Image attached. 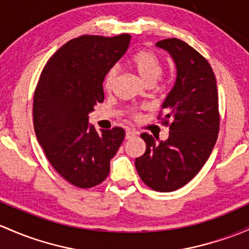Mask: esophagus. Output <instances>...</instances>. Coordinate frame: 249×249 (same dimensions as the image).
<instances>
[{
	"label": "esophagus",
	"instance_id": "obj_1",
	"mask_svg": "<svg viewBox=\"0 0 249 249\" xmlns=\"http://www.w3.org/2000/svg\"><path fill=\"white\" fill-rule=\"evenodd\" d=\"M135 136H137V132L135 131V130H126V133H125V138L126 140H130V138H133Z\"/></svg>",
	"mask_w": 249,
	"mask_h": 249
}]
</instances>
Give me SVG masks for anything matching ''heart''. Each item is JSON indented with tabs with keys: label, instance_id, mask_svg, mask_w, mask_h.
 Listing matches in <instances>:
<instances>
[{
	"label": "heart",
	"instance_id": "1",
	"mask_svg": "<svg viewBox=\"0 0 249 249\" xmlns=\"http://www.w3.org/2000/svg\"><path fill=\"white\" fill-rule=\"evenodd\" d=\"M131 63L137 71L138 76L142 78L145 83H155L163 71V67H162V63L159 59V57L148 50H141V51L133 53ZM118 72H119V69H118L117 65L109 68L104 78L105 89H112L117 80Z\"/></svg>",
	"mask_w": 249,
	"mask_h": 249
}]
</instances>
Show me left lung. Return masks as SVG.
I'll return each mask as SVG.
<instances>
[{"label": "left lung", "mask_w": 249, "mask_h": 249, "mask_svg": "<svg viewBox=\"0 0 249 249\" xmlns=\"http://www.w3.org/2000/svg\"><path fill=\"white\" fill-rule=\"evenodd\" d=\"M171 54L177 78L162 104L166 141L142 133L146 149L135 166L146 186L159 192L181 188L199 173L210 156L219 131L218 93L213 68L198 51L177 38L156 43ZM161 111V112H162Z\"/></svg>", "instance_id": "1"}]
</instances>
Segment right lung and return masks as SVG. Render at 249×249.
<instances>
[{"label": "right lung", "instance_id": "right-lung-1", "mask_svg": "<svg viewBox=\"0 0 249 249\" xmlns=\"http://www.w3.org/2000/svg\"><path fill=\"white\" fill-rule=\"evenodd\" d=\"M131 36H81L54 52L41 71L33 99L39 144L56 172L80 188L101 184L125 137L122 127L101 130L88 114L104 101L106 72L124 56Z\"/></svg>", "mask_w": 249, "mask_h": 249}]
</instances>
